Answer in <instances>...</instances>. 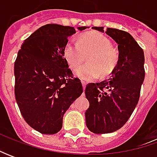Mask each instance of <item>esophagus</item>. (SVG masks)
<instances>
[{"label":"esophagus","instance_id":"esophagus-1","mask_svg":"<svg viewBox=\"0 0 157 157\" xmlns=\"http://www.w3.org/2000/svg\"><path fill=\"white\" fill-rule=\"evenodd\" d=\"M82 86H83V88H84V90H85V88H86V83L85 81H82Z\"/></svg>","mask_w":157,"mask_h":157}]
</instances>
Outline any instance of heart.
<instances>
[{"mask_svg":"<svg viewBox=\"0 0 157 157\" xmlns=\"http://www.w3.org/2000/svg\"><path fill=\"white\" fill-rule=\"evenodd\" d=\"M87 62L76 71V74L83 80L91 81L100 75L105 77L111 74L117 67L120 53L111 46V41L99 32H89L82 35L78 42L70 40L63 48V56L70 67L77 69L83 62L86 54L91 53Z\"/></svg>","mask_w":157,"mask_h":157,"instance_id":"heart-1","label":"heart"}]
</instances>
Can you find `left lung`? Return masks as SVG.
Segmentation results:
<instances>
[{
    "mask_svg": "<svg viewBox=\"0 0 157 157\" xmlns=\"http://www.w3.org/2000/svg\"><path fill=\"white\" fill-rule=\"evenodd\" d=\"M104 32L102 27H93ZM105 34L118 44L120 60L110 78L89 83L85 94L90 105L86 111L88 129L108 134L123 127L134 112L144 80V53L129 33L107 28Z\"/></svg>",
    "mask_w": 157,
    "mask_h": 157,
    "instance_id": "8db88e82",
    "label": "left lung"
}]
</instances>
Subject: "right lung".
<instances>
[{
  "instance_id": "obj_1",
  "label": "right lung",
  "mask_w": 157,
  "mask_h": 157,
  "mask_svg": "<svg viewBox=\"0 0 157 157\" xmlns=\"http://www.w3.org/2000/svg\"><path fill=\"white\" fill-rule=\"evenodd\" d=\"M87 27H79L83 30ZM74 27L46 24L21 44L15 61V96L25 121L44 135L59 132L63 113L83 93L63 56Z\"/></svg>"
}]
</instances>
